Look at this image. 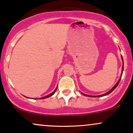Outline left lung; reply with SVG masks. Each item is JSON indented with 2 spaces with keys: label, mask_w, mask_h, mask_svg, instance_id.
<instances>
[{
  "label": "left lung",
  "mask_w": 133,
  "mask_h": 133,
  "mask_svg": "<svg viewBox=\"0 0 133 133\" xmlns=\"http://www.w3.org/2000/svg\"><path fill=\"white\" fill-rule=\"evenodd\" d=\"M121 59H122V61H123V67H122V72H121V77H120V78H119V81H117V82L116 84H115V86H114L113 88H112V89H111L110 91H108V92H106V93H105V94H102V95H99V96H89V95H87V94H84V93H82V94H83L84 96H88V97H101V96H106V95H108V94H110L111 92H112V91H114V89H116V87L117 86V85L119 84V82H120V80H121V76H122V74H123V69H124V62H123V56H121Z\"/></svg>",
  "instance_id": "8db88e82"
}]
</instances>
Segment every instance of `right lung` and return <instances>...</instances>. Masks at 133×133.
Segmentation results:
<instances>
[{
    "mask_svg": "<svg viewBox=\"0 0 133 133\" xmlns=\"http://www.w3.org/2000/svg\"><path fill=\"white\" fill-rule=\"evenodd\" d=\"M57 88H56V89L54 90V92H52L51 93V94H49V95H47V96H45V97H41V99H45V98H47V97H51V96H52L53 95V94H54L55 92H56V90H57Z\"/></svg>",
    "mask_w": 133,
    "mask_h": 133,
    "instance_id": "add662e5",
    "label": "right lung"
}]
</instances>
